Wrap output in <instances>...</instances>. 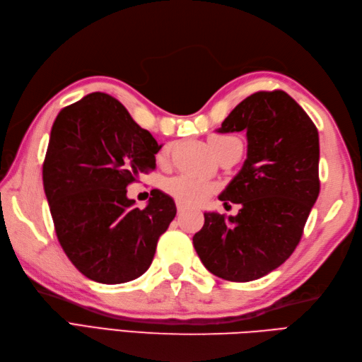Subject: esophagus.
<instances>
[{"label":"esophagus","instance_id":"34e87169","mask_svg":"<svg viewBox=\"0 0 362 362\" xmlns=\"http://www.w3.org/2000/svg\"><path fill=\"white\" fill-rule=\"evenodd\" d=\"M177 210H178V214H182L185 210H187V206H185V205L181 204V202H178V204H177Z\"/></svg>","mask_w":362,"mask_h":362}]
</instances>
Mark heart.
<instances>
[{
  "label": "heart",
  "mask_w": 362,
  "mask_h": 362,
  "mask_svg": "<svg viewBox=\"0 0 362 362\" xmlns=\"http://www.w3.org/2000/svg\"><path fill=\"white\" fill-rule=\"evenodd\" d=\"M237 139L229 136H210L208 137V145L216 154V157L235 141ZM169 149L164 151V156ZM166 190L173 199L184 205H199L205 202L214 192V185L202 178L192 177V175H177L166 182Z\"/></svg>",
  "instance_id": "heart-1"
}]
</instances>
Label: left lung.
<instances>
[{
  "mask_svg": "<svg viewBox=\"0 0 362 362\" xmlns=\"http://www.w3.org/2000/svg\"><path fill=\"white\" fill-rule=\"evenodd\" d=\"M246 131L247 158L218 199L240 204L237 216L204 213L193 235L213 275L249 282L293 254L320 192L319 133L310 116L282 92H257L240 103L218 133Z\"/></svg>",
  "mask_w": 362,
  "mask_h": 362,
  "instance_id": "1",
  "label": "left lung"
}]
</instances>
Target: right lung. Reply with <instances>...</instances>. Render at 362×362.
Masks as SVG:
<instances>
[{"instance_id": "1", "label": "right lung", "mask_w": 362, "mask_h": 362, "mask_svg": "<svg viewBox=\"0 0 362 362\" xmlns=\"http://www.w3.org/2000/svg\"><path fill=\"white\" fill-rule=\"evenodd\" d=\"M160 149L107 93H89L54 120L43 189L64 254L89 279L122 284L149 269L177 206L156 189L140 210L127 187L156 169Z\"/></svg>"}]
</instances>
